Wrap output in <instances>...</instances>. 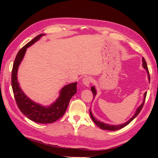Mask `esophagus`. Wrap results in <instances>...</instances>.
Masks as SVG:
<instances>
[{
	"mask_svg": "<svg viewBox=\"0 0 158 158\" xmlns=\"http://www.w3.org/2000/svg\"><path fill=\"white\" fill-rule=\"evenodd\" d=\"M92 82V78L89 76H85L82 79V83L85 85L86 87H89V85Z\"/></svg>",
	"mask_w": 158,
	"mask_h": 158,
	"instance_id": "obj_1",
	"label": "esophagus"
}]
</instances>
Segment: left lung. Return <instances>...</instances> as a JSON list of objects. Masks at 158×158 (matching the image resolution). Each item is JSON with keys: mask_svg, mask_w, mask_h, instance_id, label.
I'll return each mask as SVG.
<instances>
[{"mask_svg": "<svg viewBox=\"0 0 158 158\" xmlns=\"http://www.w3.org/2000/svg\"><path fill=\"white\" fill-rule=\"evenodd\" d=\"M142 67L144 68L146 72H147V74H148V81H149V82H150V74H149V71H148V66H147V64H146V62L144 59V58H142ZM91 90L92 91V93L94 94V98L97 95V90L96 89H95V87L94 86V85H93V86H92V88H91ZM146 94H147V92H146L144 94V98H143V101L141 103L140 106H138L136 111L135 112V114H133V115L132 116V117L128 119V120L124 123H122V124H120V125H110V124H107V123H105L103 122H101L98 121L97 118H95L93 114L92 113V111H91V109H89V114H90V117L91 118H92V121L94 122V123L98 127H99L100 128L103 129V130H107V131H117V130H119V129L121 128H123V127H126L127 125H128L129 123H130L134 118H136V117L138 115V114H139V113L140 112V111L142 110V107H143V106H144V102H145V99H146Z\"/></svg>", "mask_w": 158, "mask_h": 158, "instance_id": "left-lung-1", "label": "left lung"}]
</instances>
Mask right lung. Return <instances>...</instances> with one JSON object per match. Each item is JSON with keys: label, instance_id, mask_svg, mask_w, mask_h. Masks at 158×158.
Here are the masks:
<instances>
[{"label": "right lung", "instance_id": "right-lung-1", "mask_svg": "<svg viewBox=\"0 0 158 158\" xmlns=\"http://www.w3.org/2000/svg\"><path fill=\"white\" fill-rule=\"evenodd\" d=\"M44 35H45V33L37 35L18 51L14 60L12 71V87L18 107L21 112L31 121L37 123L47 124L54 123L63 116L71 98L77 92V82L66 84L62 88L58 98L49 106H43L35 102L23 92L18 80L19 66L21 64L28 47L39 41Z\"/></svg>", "mask_w": 158, "mask_h": 158}]
</instances>
